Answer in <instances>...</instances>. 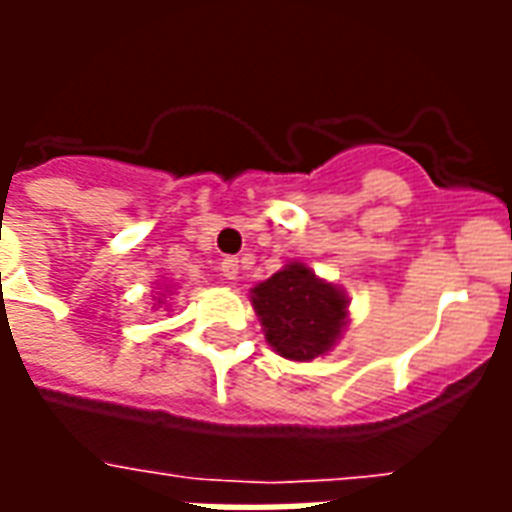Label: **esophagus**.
Here are the masks:
<instances>
[{
    "label": "esophagus",
    "instance_id": "1",
    "mask_svg": "<svg viewBox=\"0 0 512 512\" xmlns=\"http://www.w3.org/2000/svg\"><path fill=\"white\" fill-rule=\"evenodd\" d=\"M219 271H222L224 279H235V274H238V260L235 257H224Z\"/></svg>",
    "mask_w": 512,
    "mask_h": 512
}]
</instances>
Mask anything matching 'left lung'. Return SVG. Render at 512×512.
<instances>
[{
    "mask_svg": "<svg viewBox=\"0 0 512 512\" xmlns=\"http://www.w3.org/2000/svg\"><path fill=\"white\" fill-rule=\"evenodd\" d=\"M271 348L293 362H310L340 340L348 299L343 290L315 277L304 263H288L252 290Z\"/></svg>",
    "mask_w": 512,
    "mask_h": 512,
    "instance_id": "8db88e82",
    "label": "left lung"
}]
</instances>
